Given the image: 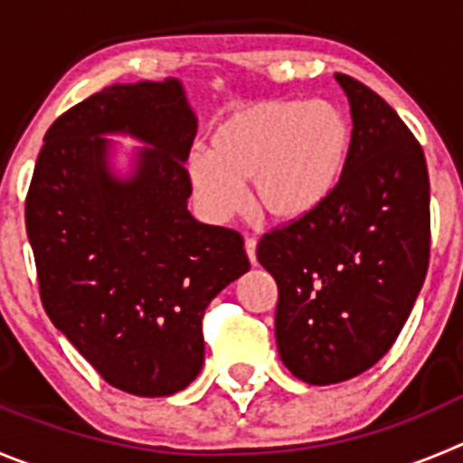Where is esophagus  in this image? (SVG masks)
I'll return each instance as SVG.
<instances>
[{
    "instance_id": "obj_1",
    "label": "esophagus",
    "mask_w": 463,
    "mask_h": 463,
    "mask_svg": "<svg viewBox=\"0 0 463 463\" xmlns=\"http://www.w3.org/2000/svg\"><path fill=\"white\" fill-rule=\"evenodd\" d=\"M256 246H258V241L253 240V237H246L244 249H246V256H249V260H251V265H256V262H258V258H256Z\"/></svg>"
}]
</instances>
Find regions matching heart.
<instances>
[{"label": "heart", "instance_id": "obj_1", "mask_svg": "<svg viewBox=\"0 0 463 463\" xmlns=\"http://www.w3.org/2000/svg\"><path fill=\"white\" fill-rule=\"evenodd\" d=\"M352 150V128L326 100H258L228 111L210 150L192 153L187 180L205 219L223 223L244 207L274 222H299L334 196Z\"/></svg>", "mask_w": 463, "mask_h": 463}]
</instances>
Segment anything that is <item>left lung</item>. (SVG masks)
I'll list each match as a JSON object with an SVG mask.
<instances>
[{
	"instance_id": "obj_1",
	"label": "left lung",
	"mask_w": 463,
	"mask_h": 463,
	"mask_svg": "<svg viewBox=\"0 0 463 463\" xmlns=\"http://www.w3.org/2000/svg\"><path fill=\"white\" fill-rule=\"evenodd\" d=\"M352 150L334 196L267 232L258 262L279 285L280 361L313 386L347 382L391 349L430 265V178L420 144L373 89L335 72Z\"/></svg>"
}]
</instances>
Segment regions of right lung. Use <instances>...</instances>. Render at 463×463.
<instances>
[{
    "instance_id": "1",
    "label": "right lung",
    "mask_w": 463,
    "mask_h": 463,
    "mask_svg": "<svg viewBox=\"0 0 463 463\" xmlns=\"http://www.w3.org/2000/svg\"><path fill=\"white\" fill-rule=\"evenodd\" d=\"M196 128L175 77L111 84L47 129L27 194L47 317L129 395L168 397L198 377L205 308L249 271L240 232L187 210ZM107 136L145 146L128 174Z\"/></svg>"
}]
</instances>
